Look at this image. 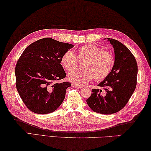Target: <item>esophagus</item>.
Here are the masks:
<instances>
[{
    "instance_id": "1",
    "label": "esophagus",
    "mask_w": 151,
    "mask_h": 151,
    "mask_svg": "<svg viewBox=\"0 0 151 151\" xmlns=\"http://www.w3.org/2000/svg\"><path fill=\"white\" fill-rule=\"evenodd\" d=\"M72 86L73 88H81V86H78V85H76V84H72Z\"/></svg>"
}]
</instances>
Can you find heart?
Listing matches in <instances>:
<instances>
[{"mask_svg": "<svg viewBox=\"0 0 151 151\" xmlns=\"http://www.w3.org/2000/svg\"><path fill=\"white\" fill-rule=\"evenodd\" d=\"M114 56L112 53L104 51L97 45L88 44L78 49L77 55L73 51L68 50L63 55L61 64L68 72H73L78 67V61H84L83 70L70 73L68 80L72 83L83 85L93 79L102 81L111 73L114 65Z\"/></svg>", "mask_w": 151, "mask_h": 151, "instance_id": "1", "label": "heart"}]
</instances>
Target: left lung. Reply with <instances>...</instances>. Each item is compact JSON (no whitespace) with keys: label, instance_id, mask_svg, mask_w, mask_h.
Listing matches in <instances>:
<instances>
[{"label":"left lung","instance_id":"8db88e82","mask_svg":"<svg viewBox=\"0 0 151 151\" xmlns=\"http://www.w3.org/2000/svg\"><path fill=\"white\" fill-rule=\"evenodd\" d=\"M108 40L116 55L113 69L98 85L102 89L93 88L86 100L92 110L102 114L116 113L124 108L135 91L138 72L136 59L129 49L119 41Z\"/></svg>","mask_w":151,"mask_h":151}]
</instances>
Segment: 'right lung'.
<instances>
[{
  "label": "right lung",
  "instance_id": "add662e5",
  "mask_svg": "<svg viewBox=\"0 0 151 151\" xmlns=\"http://www.w3.org/2000/svg\"><path fill=\"white\" fill-rule=\"evenodd\" d=\"M73 45L46 37L27 47L15 68L16 86L20 98L30 111L49 114L63 102L68 82L57 83L65 78L61 59Z\"/></svg>",
  "mask_w": 151,
  "mask_h": 151
}]
</instances>
